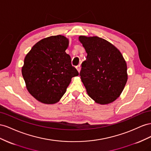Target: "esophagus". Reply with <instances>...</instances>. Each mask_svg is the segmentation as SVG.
<instances>
[{
    "label": "esophagus",
    "mask_w": 151,
    "mask_h": 151,
    "mask_svg": "<svg viewBox=\"0 0 151 151\" xmlns=\"http://www.w3.org/2000/svg\"><path fill=\"white\" fill-rule=\"evenodd\" d=\"M76 68V70H78V71L80 73V70H81V67H80V65L77 66Z\"/></svg>",
    "instance_id": "obj_1"
}]
</instances>
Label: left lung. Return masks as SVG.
<instances>
[{
    "label": "left lung",
    "mask_w": 151,
    "mask_h": 151,
    "mask_svg": "<svg viewBox=\"0 0 151 151\" xmlns=\"http://www.w3.org/2000/svg\"><path fill=\"white\" fill-rule=\"evenodd\" d=\"M79 40L87 53L80 76L88 95L100 104L113 102L120 96L128 79L122 54L100 37L80 36Z\"/></svg>",
    "instance_id": "left-lung-1"
}]
</instances>
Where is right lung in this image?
<instances>
[{"instance_id":"obj_1","label":"right lung","mask_w":151,"mask_h":151,"mask_svg":"<svg viewBox=\"0 0 151 151\" xmlns=\"http://www.w3.org/2000/svg\"><path fill=\"white\" fill-rule=\"evenodd\" d=\"M69 41L62 35L44 38L26 55L22 75L27 88L44 104L58 102L65 93L73 77L78 76L65 50Z\"/></svg>"}]
</instances>
